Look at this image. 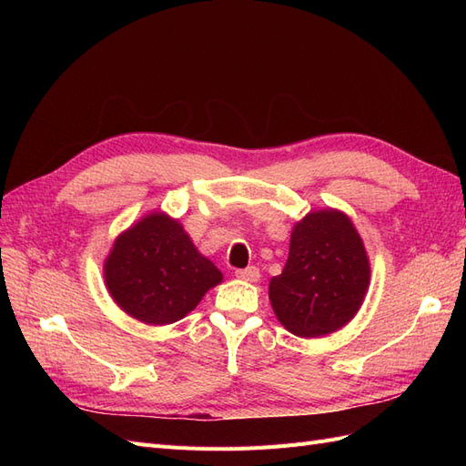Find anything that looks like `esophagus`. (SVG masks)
Listing matches in <instances>:
<instances>
[{
    "label": "esophagus",
    "instance_id": "obj_1",
    "mask_svg": "<svg viewBox=\"0 0 466 466\" xmlns=\"http://www.w3.org/2000/svg\"><path fill=\"white\" fill-rule=\"evenodd\" d=\"M235 274H237V278L247 279V281H258V278H260V270H258L257 266L243 268V270H237Z\"/></svg>",
    "mask_w": 466,
    "mask_h": 466
}]
</instances>
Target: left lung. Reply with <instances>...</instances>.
I'll list each match as a JSON object with an SVG mask.
<instances>
[{"label": "left lung", "mask_w": 466, "mask_h": 466, "mask_svg": "<svg viewBox=\"0 0 466 466\" xmlns=\"http://www.w3.org/2000/svg\"><path fill=\"white\" fill-rule=\"evenodd\" d=\"M370 258L351 219L319 209L293 225L288 262L270 279L278 320L301 338L340 330L356 317L370 288Z\"/></svg>", "instance_id": "left-lung-1"}]
</instances>
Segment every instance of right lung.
Masks as SVG:
<instances>
[{
  "label": "right lung",
  "mask_w": 466,
  "mask_h": 466,
  "mask_svg": "<svg viewBox=\"0 0 466 466\" xmlns=\"http://www.w3.org/2000/svg\"><path fill=\"white\" fill-rule=\"evenodd\" d=\"M103 270L110 298L146 324L185 319L223 279L185 228L163 211H153L120 233Z\"/></svg>",
  "instance_id": "1"
}]
</instances>
